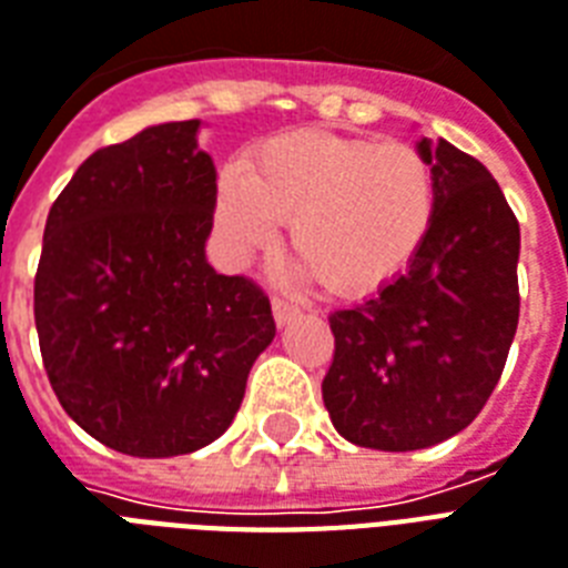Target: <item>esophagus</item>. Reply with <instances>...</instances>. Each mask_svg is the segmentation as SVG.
I'll return each instance as SVG.
<instances>
[{
  "label": "esophagus",
  "mask_w": 568,
  "mask_h": 568,
  "mask_svg": "<svg viewBox=\"0 0 568 568\" xmlns=\"http://www.w3.org/2000/svg\"><path fill=\"white\" fill-rule=\"evenodd\" d=\"M297 315H301V310H297L294 303L274 297V322H276V327H285V324H292Z\"/></svg>",
  "instance_id": "1"
}]
</instances>
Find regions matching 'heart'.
<instances>
[{"mask_svg": "<svg viewBox=\"0 0 568 568\" xmlns=\"http://www.w3.org/2000/svg\"><path fill=\"white\" fill-rule=\"evenodd\" d=\"M438 207L428 160L405 142L294 130L255 145L216 175V226L235 253L288 244L336 294H366L405 271Z\"/></svg>", "mask_w": 568, "mask_h": 568, "instance_id": "obj_1", "label": "heart"}]
</instances>
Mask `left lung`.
Returning <instances> with one entry per match:
<instances>
[{
  "instance_id": "obj_1",
  "label": "left lung",
  "mask_w": 568,
  "mask_h": 568,
  "mask_svg": "<svg viewBox=\"0 0 568 568\" xmlns=\"http://www.w3.org/2000/svg\"><path fill=\"white\" fill-rule=\"evenodd\" d=\"M438 207L405 274L336 310L322 396L357 447L408 453L467 428L500 381L518 327L521 232L483 163L423 140Z\"/></svg>"
}]
</instances>
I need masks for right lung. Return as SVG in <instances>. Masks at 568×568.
I'll list each match as a JSON object with an SVG mask.
<instances>
[{"instance_id":"right-lung-1","label":"right lung","mask_w":568,"mask_h":568,"mask_svg":"<svg viewBox=\"0 0 568 568\" xmlns=\"http://www.w3.org/2000/svg\"><path fill=\"white\" fill-rule=\"evenodd\" d=\"M199 124L94 151L43 229V369L68 417L124 456H187L220 438L276 336L265 292L207 265L216 169Z\"/></svg>"}]
</instances>
